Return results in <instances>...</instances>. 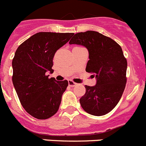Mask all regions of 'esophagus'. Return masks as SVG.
Here are the masks:
<instances>
[{"instance_id": "1", "label": "esophagus", "mask_w": 146, "mask_h": 146, "mask_svg": "<svg viewBox=\"0 0 146 146\" xmlns=\"http://www.w3.org/2000/svg\"><path fill=\"white\" fill-rule=\"evenodd\" d=\"M68 83H69V86H70V87H74V86L77 85V83L74 82H73L72 80H69V81H68Z\"/></svg>"}]
</instances>
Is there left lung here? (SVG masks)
Masks as SVG:
<instances>
[{"label": "left lung", "mask_w": 146, "mask_h": 146, "mask_svg": "<svg viewBox=\"0 0 146 146\" xmlns=\"http://www.w3.org/2000/svg\"><path fill=\"white\" fill-rule=\"evenodd\" d=\"M82 45L88 51L86 71L96 79L94 86H86V94L80 99L82 109L100 116L116 106L126 83L127 61L121 46L114 40L93 31L74 35L69 44Z\"/></svg>", "instance_id": "8db88e82"}]
</instances>
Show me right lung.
Instances as JSON below:
<instances>
[{
    "mask_svg": "<svg viewBox=\"0 0 146 146\" xmlns=\"http://www.w3.org/2000/svg\"><path fill=\"white\" fill-rule=\"evenodd\" d=\"M73 33L39 32L18 47L12 60V82L23 108L38 119L57 113L68 81L49 79L54 70L55 52L69 42Z\"/></svg>",
    "mask_w": 146,
    "mask_h": 146,
    "instance_id": "1",
    "label": "right lung"
}]
</instances>
